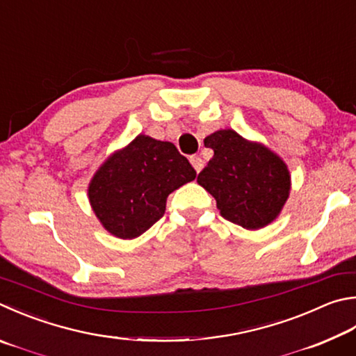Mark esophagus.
<instances>
[{"label":"esophagus","mask_w":356,"mask_h":356,"mask_svg":"<svg viewBox=\"0 0 356 356\" xmlns=\"http://www.w3.org/2000/svg\"><path fill=\"white\" fill-rule=\"evenodd\" d=\"M190 161H191L193 168H195V170H196V172H199V171L204 168V160L200 159L199 156H191V157H190Z\"/></svg>","instance_id":"34e87169"}]
</instances>
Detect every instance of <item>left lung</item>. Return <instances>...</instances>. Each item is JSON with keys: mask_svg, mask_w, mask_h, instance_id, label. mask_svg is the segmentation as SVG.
<instances>
[{"mask_svg": "<svg viewBox=\"0 0 356 356\" xmlns=\"http://www.w3.org/2000/svg\"><path fill=\"white\" fill-rule=\"evenodd\" d=\"M215 156L197 176V184L216 199L221 215L248 230L275 221L291 191L285 161L268 146L221 129L204 138Z\"/></svg>", "mask_w": 356, "mask_h": 356, "instance_id": "1", "label": "left lung"}]
</instances>
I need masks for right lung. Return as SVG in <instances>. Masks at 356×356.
Segmentation results:
<instances>
[{
  "mask_svg": "<svg viewBox=\"0 0 356 356\" xmlns=\"http://www.w3.org/2000/svg\"><path fill=\"white\" fill-rule=\"evenodd\" d=\"M195 179V168L176 146L140 134L98 168L88 200L108 234L134 240L163 216L168 196Z\"/></svg>",
  "mask_w": 356,
  "mask_h": 356,
  "instance_id": "1",
  "label": "right lung"
}]
</instances>
